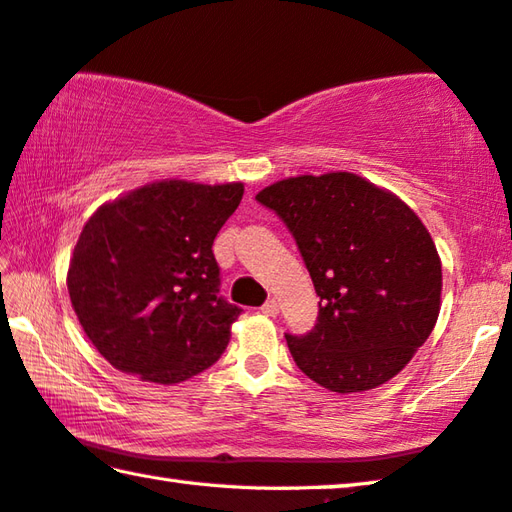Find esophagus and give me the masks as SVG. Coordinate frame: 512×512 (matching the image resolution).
I'll return each mask as SVG.
<instances>
[{
    "instance_id": "1",
    "label": "esophagus",
    "mask_w": 512,
    "mask_h": 512,
    "mask_svg": "<svg viewBox=\"0 0 512 512\" xmlns=\"http://www.w3.org/2000/svg\"><path fill=\"white\" fill-rule=\"evenodd\" d=\"M259 311H262L264 315H277V313H280V304H277L275 300H268Z\"/></svg>"
}]
</instances>
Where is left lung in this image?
Instances as JSON below:
<instances>
[{"mask_svg": "<svg viewBox=\"0 0 512 512\" xmlns=\"http://www.w3.org/2000/svg\"><path fill=\"white\" fill-rule=\"evenodd\" d=\"M295 237L320 295L318 324L286 333L295 365L329 392L392 380L441 311V257L416 212L358 174H302L255 197Z\"/></svg>", "mask_w": 512, "mask_h": 512, "instance_id": "left-lung-1", "label": "left lung"}]
</instances>
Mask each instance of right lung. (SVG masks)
<instances>
[{"label":"right lung","instance_id":"right-lung-1","mask_svg":"<svg viewBox=\"0 0 512 512\" xmlns=\"http://www.w3.org/2000/svg\"><path fill=\"white\" fill-rule=\"evenodd\" d=\"M244 183H147L100 206L73 248L67 288L100 356L145 383L215 365L239 306L219 297L212 244Z\"/></svg>","mask_w":512,"mask_h":512}]
</instances>
